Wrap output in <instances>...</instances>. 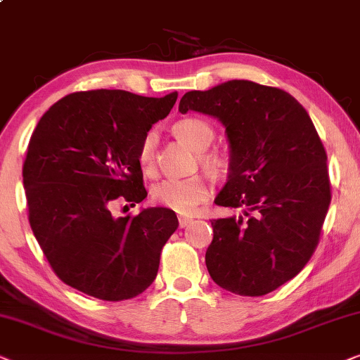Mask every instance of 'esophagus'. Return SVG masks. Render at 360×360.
<instances>
[{
    "label": "esophagus",
    "instance_id": "esophagus-1",
    "mask_svg": "<svg viewBox=\"0 0 360 360\" xmlns=\"http://www.w3.org/2000/svg\"><path fill=\"white\" fill-rule=\"evenodd\" d=\"M177 220H179V227H188V225L194 222L193 217H184V215H179Z\"/></svg>",
    "mask_w": 360,
    "mask_h": 360
}]
</instances>
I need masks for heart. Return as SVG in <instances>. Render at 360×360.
Returning a JSON list of instances; mask_svg holds the SVG:
<instances>
[{"label": "heart", "instance_id": "b5f03b06", "mask_svg": "<svg viewBox=\"0 0 360 360\" xmlns=\"http://www.w3.org/2000/svg\"><path fill=\"white\" fill-rule=\"evenodd\" d=\"M172 130L181 141L194 151L207 150L210 143L214 141L212 127L202 118H183L174 124ZM155 148L156 133L148 131L140 145V151H138V161L145 172H151L155 166ZM200 160L209 169L215 171L222 166V160L215 153L202 155ZM151 194L158 204L165 205L177 214H193L199 207V204H202L209 198V184L202 176L169 177V179L158 183L153 188Z\"/></svg>", "mask_w": 360, "mask_h": 360}]
</instances>
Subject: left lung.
Returning <instances> with one entry per match:
<instances>
[{
  "label": "left lung",
  "instance_id": "1",
  "mask_svg": "<svg viewBox=\"0 0 360 360\" xmlns=\"http://www.w3.org/2000/svg\"><path fill=\"white\" fill-rule=\"evenodd\" d=\"M189 110L225 127L229 179L214 202L243 210L210 220L209 275L230 293H270L309 262L328 214V156L318 131L288 92L250 80L191 90L179 102L181 113Z\"/></svg>",
  "mask_w": 360,
  "mask_h": 360
}]
</instances>
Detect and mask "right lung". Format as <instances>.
Masks as SVG:
<instances>
[{
	"mask_svg": "<svg viewBox=\"0 0 360 360\" xmlns=\"http://www.w3.org/2000/svg\"><path fill=\"white\" fill-rule=\"evenodd\" d=\"M176 98L177 92L153 98L100 89L67 95L42 115L22 184L36 240L65 285L123 301L155 281L162 247L179 225L174 210L113 217L110 205H135L148 195L138 151Z\"/></svg>",
	"mask_w": 360,
	"mask_h": 360,
	"instance_id": "add662e5",
	"label": "right lung"
}]
</instances>
